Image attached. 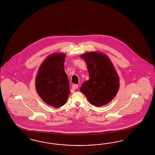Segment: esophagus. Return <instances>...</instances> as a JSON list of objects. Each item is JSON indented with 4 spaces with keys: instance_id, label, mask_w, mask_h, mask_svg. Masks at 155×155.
I'll use <instances>...</instances> for the list:
<instances>
[{
    "instance_id": "obj_1",
    "label": "esophagus",
    "mask_w": 155,
    "mask_h": 155,
    "mask_svg": "<svg viewBox=\"0 0 155 155\" xmlns=\"http://www.w3.org/2000/svg\"><path fill=\"white\" fill-rule=\"evenodd\" d=\"M72 89H73V91L74 92V91H75V89H77L78 88V85L77 84H73V85H72Z\"/></svg>"
}]
</instances>
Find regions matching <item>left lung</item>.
Segmentation results:
<instances>
[{
  "instance_id": "left-lung-1",
  "label": "left lung",
  "mask_w": 155,
  "mask_h": 155,
  "mask_svg": "<svg viewBox=\"0 0 155 155\" xmlns=\"http://www.w3.org/2000/svg\"><path fill=\"white\" fill-rule=\"evenodd\" d=\"M81 57L87 65L89 80L82 84L80 91L96 107L108 104L119 88V77L112 62L99 52H87Z\"/></svg>"
}]
</instances>
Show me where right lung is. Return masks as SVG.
Returning a JSON list of instances; mask_svg holds the SVG:
<instances>
[{"label":"right lung","instance_id":"obj_1","mask_svg":"<svg viewBox=\"0 0 155 155\" xmlns=\"http://www.w3.org/2000/svg\"><path fill=\"white\" fill-rule=\"evenodd\" d=\"M66 55L54 53L40 66L35 78L38 95L48 105L58 108L65 104L71 93L68 76L64 71Z\"/></svg>","mask_w":155,"mask_h":155}]
</instances>
